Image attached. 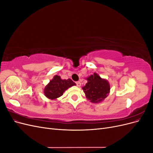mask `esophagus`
Listing matches in <instances>:
<instances>
[{
	"mask_svg": "<svg viewBox=\"0 0 153 153\" xmlns=\"http://www.w3.org/2000/svg\"><path fill=\"white\" fill-rule=\"evenodd\" d=\"M76 84L78 87H80L81 85V83L79 81H78V82H76Z\"/></svg>",
	"mask_w": 153,
	"mask_h": 153,
	"instance_id": "esophagus-1",
	"label": "esophagus"
}]
</instances>
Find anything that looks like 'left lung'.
<instances>
[{"instance_id":"obj_1","label":"left lung","mask_w":153,"mask_h":153,"mask_svg":"<svg viewBox=\"0 0 153 153\" xmlns=\"http://www.w3.org/2000/svg\"><path fill=\"white\" fill-rule=\"evenodd\" d=\"M87 83L82 88L87 98L91 102L98 103L103 101L110 92L109 83L102 79L98 74L94 73L87 78Z\"/></svg>"}]
</instances>
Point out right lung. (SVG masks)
Instances as JSON below:
<instances>
[{"label": "right lung", "instance_id": "obj_1", "mask_svg": "<svg viewBox=\"0 0 153 153\" xmlns=\"http://www.w3.org/2000/svg\"><path fill=\"white\" fill-rule=\"evenodd\" d=\"M75 85V83L70 78L68 80H62L59 76L55 75L45 88L44 92L48 98L55 100L61 96L64 92L69 87Z\"/></svg>", "mask_w": 153, "mask_h": 153}]
</instances>
